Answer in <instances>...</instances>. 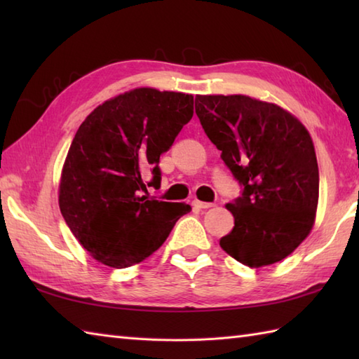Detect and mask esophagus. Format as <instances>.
Wrapping results in <instances>:
<instances>
[{"instance_id": "obj_1", "label": "esophagus", "mask_w": 359, "mask_h": 359, "mask_svg": "<svg viewBox=\"0 0 359 359\" xmlns=\"http://www.w3.org/2000/svg\"><path fill=\"white\" fill-rule=\"evenodd\" d=\"M193 205H194L196 208H202V210H207V208L215 207V203H212V202H201V201H194Z\"/></svg>"}]
</instances>
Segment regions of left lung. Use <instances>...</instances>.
Listing matches in <instances>:
<instances>
[{
  "instance_id": "1",
  "label": "left lung",
  "mask_w": 359,
  "mask_h": 359,
  "mask_svg": "<svg viewBox=\"0 0 359 359\" xmlns=\"http://www.w3.org/2000/svg\"><path fill=\"white\" fill-rule=\"evenodd\" d=\"M196 114L243 187L226 203L234 226L220 247L251 269L285 259L310 234L318 208L319 171L306 126L280 106L242 94L196 95Z\"/></svg>"
}]
</instances>
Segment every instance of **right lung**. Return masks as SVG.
<instances>
[{
  "label": "right lung",
  "instance_id": "obj_1",
  "mask_svg": "<svg viewBox=\"0 0 359 359\" xmlns=\"http://www.w3.org/2000/svg\"><path fill=\"white\" fill-rule=\"evenodd\" d=\"M193 95L135 88L109 98L80 125L65 160L58 203L88 253L112 269L144 261L191 211L180 202L148 201L160 187V154L193 117ZM151 172L153 180L144 182Z\"/></svg>",
  "mask_w": 359,
  "mask_h": 359
}]
</instances>
